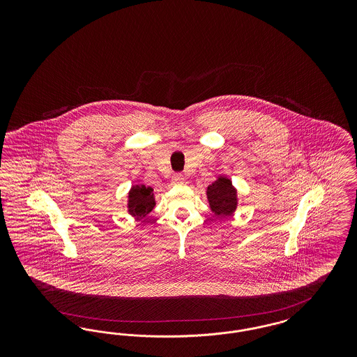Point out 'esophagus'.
I'll return each mask as SVG.
<instances>
[{
	"mask_svg": "<svg viewBox=\"0 0 357 357\" xmlns=\"http://www.w3.org/2000/svg\"><path fill=\"white\" fill-rule=\"evenodd\" d=\"M172 183L174 185H182V183H185V178L182 175H174L172 176Z\"/></svg>",
	"mask_w": 357,
	"mask_h": 357,
	"instance_id": "esophagus-1",
	"label": "esophagus"
}]
</instances>
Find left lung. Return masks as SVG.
I'll return each instance as SVG.
<instances>
[{
	"mask_svg": "<svg viewBox=\"0 0 357 357\" xmlns=\"http://www.w3.org/2000/svg\"><path fill=\"white\" fill-rule=\"evenodd\" d=\"M206 197L210 210L217 217H229L238 207V190L231 179L226 175H218L217 179L206 188Z\"/></svg>",
	"mask_w": 357,
	"mask_h": 357,
	"instance_id": "obj_1",
	"label": "left lung"
}]
</instances>
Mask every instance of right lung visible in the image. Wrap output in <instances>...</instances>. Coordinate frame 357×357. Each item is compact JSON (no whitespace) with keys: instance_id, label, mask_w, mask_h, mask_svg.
Here are the masks:
<instances>
[{"instance_id":"obj_1","label":"right lung","mask_w":357,"mask_h":357,"mask_svg":"<svg viewBox=\"0 0 357 357\" xmlns=\"http://www.w3.org/2000/svg\"><path fill=\"white\" fill-rule=\"evenodd\" d=\"M155 204V194L150 186L132 185L127 192V213L132 218L147 217Z\"/></svg>"}]
</instances>
